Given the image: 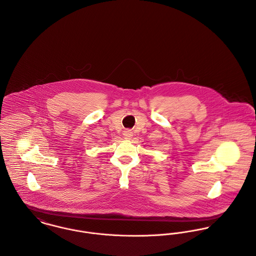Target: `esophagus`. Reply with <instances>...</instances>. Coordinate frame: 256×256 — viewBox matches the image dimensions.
Returning <instances> with one entry per match:
<instances>
[{
	"label": "esophagus",
	"instance_id": "34e87169",
	"mask_svg": "<svg viewBox=\"0 0 256 256\" xmlns=\"http://www.w3.org/2000/svg\"><path fill=\"white\" fill-rule=\"evenodd\" d=\"M123 135H124V138L126 140H130L132 138V136H133V132L131 130H125L123 132Z\"/></svg>",
	"mask_w": 256,
	"mask_h": 256
}]
</instances>
